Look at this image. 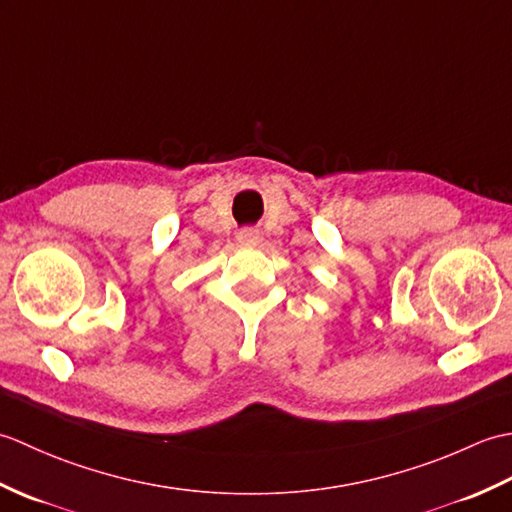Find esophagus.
<instances>
[{
	"instance_id": "34e87169",
	"label": "esophagus",
	"mask_w": 512,
	"mask_h": 512,
	"mask_svg": "<svg viewBox=\"0 0 512 512\" xmlns=\"http://www.w3.org/2000/svg\"><path fill=\"white\" fill-rule=\"evenodd\" d=\"M259 239H262V237H259V233L255 231V228H244V231L237 233V242L242 244V246H246V248L257 246Z\"/></svg>"
}]
</instances>
